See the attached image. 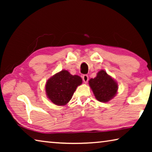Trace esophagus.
<instances>
[{"label":"esophagus","mask_w":152,"mask_h":152,"mask_svg":"<svg viewBox=\"0 0 152 152\" xmlns=\"http://www.w3.org/2000/svg\"><path fill=\"white\" fill-rule=\"evenodd\" d=\"M82 80H83L84 83H87V82H88V75H86V74H84V75L82 76Z\"/></svg>","instance_id":"34e87169"}]
</instances>
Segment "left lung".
Instances as JSON below:
<instances>
[{"mask_svg":"<svg viewBox=\"0 0 152 152\" xmlns=\"http://www.w3.org/2000/svg\"><path fill=\"white\" fill-rule=\"evenodd\" d=\"M89 85L96 99L100 102H107L116 95L118 84L111 76L102 70L94 78L89 80Z\"/></svg>","mask_w":152,"mask_h":152,"instance_id":"obj_1","label":"left lung"}]
</instances>
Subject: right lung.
Listing matches in <instances>:
<instances>
[{
    "mask_svg": "<svg viewBox=\"0 0 152 152\" xmlns=\"http://www.w3.org/2000/svg\"><path fill=\"white\" fill-rule=\"evenodd\" d=\"M82 82L79 76L72 75L68 71L61 70L48 80L45 85L46 94L53 104L65 105L70 101L77 87Z\"/></svg>",
    "mask_w": 152,
    "mask_h": 152,
    "instance_id": "add662e5",
    "label": "right lung"
}]
</instances>
